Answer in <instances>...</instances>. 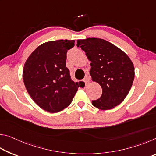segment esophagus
Masks as SVG:
<instances>
[{"mask_svg":"<svg viewBox=\"0 0 156 156\" xmlns=\"http://www.w3.org/2000/svg\"><path fill=\"white\" fill-rule=\"evenodd\" d=\"M83 81L84 82V83H85V85L87 86V84L89 83V79L87 77H85L83 79Z\"/></svg>","mask_w":156,"mask_h":156,"instance_id":"obj_1","label":"esophagus"}]
</instances>
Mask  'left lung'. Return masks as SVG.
Instances as JSON below:
<instances>
[{
  "label": "left lung",
  "instance_id": "left-lung-1",
  "mask_svg": "<svg viewBox=\"0 0 156 156\" xmlns=\"http://www.w3.org/2000/svg\"><path fill=\"white\" fill-rule=\"evenodd\" d=\"M91 62L92 80L101 86L102 96L92 100L101 110L112 109L127 96L134 80V66L129 57L114 44L104 39L88 38L77 41Z\"/></svg>",
  "mask_w": 156,
  "mask_h": 156
}]
</instances>
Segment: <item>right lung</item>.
<instances>
[{
  "label": "right lung",
  "instance_id": "1",
  "mask_svg": "<svg viewBox=\"0 0 156 156\" xmlns=\"http://www.w3.org/2000/svg\"><path fill=\"white\" fill-rule=\"evenodd\" d=\"M74 40L49 41L41 44L26 60L23 72L25 86L42 109L56 113L71 104L80 83H74L66 67L67 52Z\"/></svg>",
  "mask_w": 156,
  "mask_h": 156
}]
</instances>
